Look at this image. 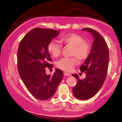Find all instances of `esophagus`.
<instances>
[{
	"label": "esophagus",
	"instance_id": "1",
	"mask_svg": "<svg viewBox=\"0 0 122 122\" xmlns=\"http://www.w3.org/2000/svg\"><path fill=\"white\" fill-rule=\"evenodd\" d=\"M64 75L65 76H71V74H70V73H66V72H64Z\"/></svg>",
	"mask_w": 122,
	"mask_h": 122
}]
</instances>
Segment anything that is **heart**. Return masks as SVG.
Segmentation results:
<instances>
[{
    "instance_id": "1",
    "label": "heart",
    "mask_w": 122,
    "mask_h": 122,
    "mask_svg": "<svg viewBox=\"0 0 122 122\" xmlns=\"http://www.w3.org/2000/svg\"><path fill=\"white\" fill-rule=\"evenodd\" d=\"M61 40L66 46L72 47L71 55L74 56L61 58L56 62V66L66 71H71L76 64V58L79 61H83L88 57L91 47L82 36L74 33L66 34L62 36ZM47 49L50 54L58 57L61 54L62 48L59 44L52 41L49 43Z\"/></svg>"
}]
</instances>
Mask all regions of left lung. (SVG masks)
<instances>
[{"label": "left lung", "instance_id": "obj_1", "mask_svg": "<svg viewBox=\"0 0 122 122\" xmlns=\"http://www.w3.org/2000/svg\"><path fill=\"white\" fill-rule=\"evenodd\" d=\"M82 30L92 33L94 40L89 56L80 67L81 71L86 73V78L79 79L78 74H72L78 81L72 91L77 99L86 100L94 96L104 82L109 64V50L104 38L98 31L88 28Z\"/></svg>", "mask_w": 122, "mask_h": 122}]
</instances>
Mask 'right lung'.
Instances as JSON below:
<instances>
[{
	"mask_svg": "<svg viewBox=\"0 0 122 122\" xmlns=\"http://www.w3.org/2000/svg\"><path fill=\"white\" fill-rule=\"evenodd\" d=\"M59 31L51 29L34 28L20 41L17 52L19 76L28 91L35 98L47 100L56 93L64 74L56 69L53 75L46 74V68H53L47 46Z\"/></svg>",
	"mask_w": 122,
	"mask_h": 122,
	"instance_id": "obj_1",
	"label": "right lung"
}]
</instances>
